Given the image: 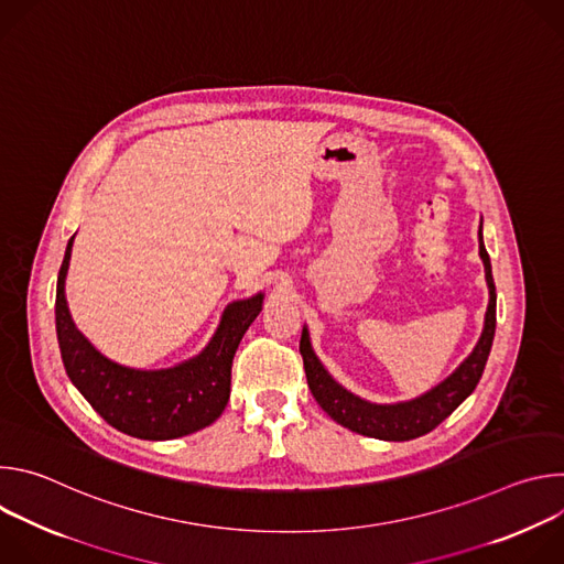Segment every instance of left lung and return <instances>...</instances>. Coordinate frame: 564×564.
<instances>
[{
  "label": "left lung",
  "instance_id": "1",
  "mask_svg": "<svg viewBox=\"0 0 564 564\" xmlns=\"http://www.w3.org/2000/svg\"><path fill=\"white\" fill-rule=\"evenodd\" d=\"M479 259L485 263L487 285H489V307L485 314V330H481L479 341L475 344L473 352L448 375L442 383L431 388L429 392L411 399V401H397V404H372L341 383H337L330 372L318 361L312 350L310 333L303 326L301 333V357L307 377V386L316 404L324 409L337 424L350 429L352 433L377 437L386 442H409L420 435L431 433L437 424H442L462 401L475 390L481 372H485L494 337H496V283L491 274V259L481 240V225H479Z\"/></svg>",
  "mask_w": 564,
  "mask_h": 564
}]
</instances>
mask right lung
<instances>
[{"label": "right lung", "instance_id": "add662e5", "mask_svg": "<svg viewBox=\"0 0 564 564\" xmlns=\"http://www.w3.org/2000/svg\"><path fill=\"white\" fill-rule=\"evenodd\" d=\"M73 238L55 292L57 344L73 386L107 424L138 440H174L214 424L229 399L231 359L263 307V294L229 303L196 357L163 370L127 368L100 355L73 324L64 294Z\"/></svg>", "mask_w": 564, "mask_h": 564}]
</instances>
